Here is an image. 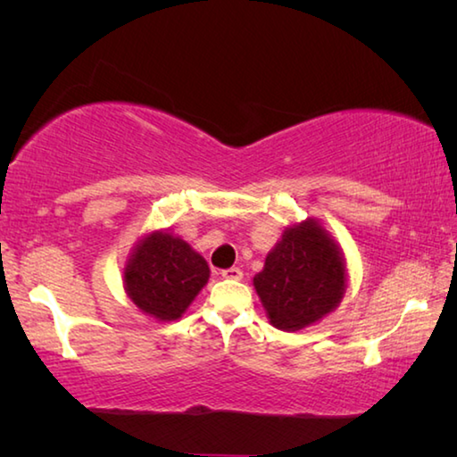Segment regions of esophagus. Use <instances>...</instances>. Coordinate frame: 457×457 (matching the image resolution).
Wrapping results in <instances>:
<instances>
[{"label":"esophagus","mask_w":457,"mask_h":457,"mask_svg":"<svg viewBox=\"0 0 457 457\" xmlns=\"http://www.w3.org/2000/svg\"><path fill=\"white\" fill-rule=\"evenodd\" d=\"M221 276H223V278H229V280H239V278L244 276V272H242V270H239V268L231 266V268L221 270Z\"/></svg>","instance_id":"esophagus-1"}]
</instances>
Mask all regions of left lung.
I'll use <instances>...</instances> for the list:
<instances>
[{
    "label": "left lung",
    "mask_w": 457,
    "mask_h": 457,
    "mask_svg": "<svg viewBox=\"0 0 457 457\" xmlns=\"http://www.w3.org/2000/svg\"><path fill=\"white\" fill-rule=\"evenodd\" d=\"M253 286L276 328L300 330L340 303L345 264L332 239L311 220L286 229Z\"/></svg>",
    "instance_id": "obj_1"
}]
</instances>
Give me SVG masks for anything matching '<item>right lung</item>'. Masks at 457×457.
Returning <instances> with one entry per match:
<instances>
[{
  "mask_svg": "<svg viewBox=\"0 0 457 457\" xmlns=\"http://www.w3.org/2000/svg\"><path fill=\"white\" fill-rule=\"evenodd\" d=\"M207 278V262L187 242L163 231L146 237L125 270L130 300L161 320L179 319Z\"/></svg>",
  "mask_w": 457,
  "mask_h": 457,
  "instance_id": "obj_1",
  "label": "right lung"
}]
</instances>
